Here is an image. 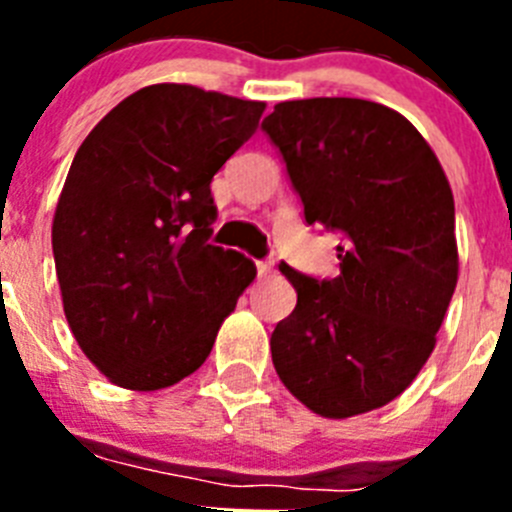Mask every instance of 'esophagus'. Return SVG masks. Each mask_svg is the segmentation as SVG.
<instances>
[{
	"mask_svg": "<svg viewBox=\"0 0 512 512\" xmlns=\"http://www.w3.org/2000/svg\"><path fill=\"white\" fill-rule=\"evenodd\" d=\"M256 269H259V277H269V274H274V261L271 259L259 261V264H256Z\"/></svg>",
	"mask_w": 512,
	"mask_h": 512,
	"instance_id": "34e87169",
	"label": "esophagus"
}]
</instances>
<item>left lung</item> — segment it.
Listing matches in <instances>:
<instances>
[{"label":"left lung","instance_id":"8db88e82","mask_svg":"<svg viewBox=\"0 0 512 512\" xmlns=\"http://www.w3.org/2000/svg\"><path fill=\"white\" fill-rule=\"evenodd\" d=\"M261 128L307 225L343 235L336 279L279 266L297 307L271 333L274 369L323 418L382 408L433 354L459 279L449 179L408 117L366 99L279 102Z\"/></svg>","mask_w":512,"mask_h":512}]
</instances>
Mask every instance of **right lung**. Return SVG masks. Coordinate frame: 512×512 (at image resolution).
I'll use <instances>...</instances> for the list:
<instances>
[{
  "mask_svg": "<svg viewBox=\"0 0 512 512\" xmlns=\"http://www.w3.org/2000/svg\"><path fill=\"white\" fill-rule=\"evenodd\" d=\"M264 102L151 84L74 156L53 215L63 312L104 377L135 392L197 372L256 266L207 243L210 182L256 133Z\"/></svg>",
  "mask_w": 512,
  "mask_h": 512,
  "instance_id": "1",
  "label": "right lung"
}]
</instances>
